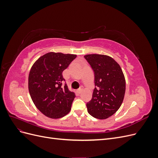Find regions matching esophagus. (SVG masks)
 Listing matches in <instances>:
<instances>
[{
  "label": "esophagus",
  "instance_id": "obj_1",
  "mask_svg": "<svg viewBox=\"0 0 158 158\" xmlns=\"http://www.w3.org/2000/svg\"><path fill=\"white\" fill-rule=\"evenodd\" d=\"M82 88H81L78 89L77 91H76V93H77V94L80 95L81 93H82Z\"/></svg>",
  "mask_w": 158,
  "mask_h": 158
}]
</instances>
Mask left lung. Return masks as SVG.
I'll use <instances>...</instances> for the list:
<instances>
[{
	"instance_id": "8db88e82",
	"label": "left lung",
	"mask_w": 158,
	"mask_h": 158,
	"mask_svg": "<svg viewBox=\"0 0 158 158\" xmlns=\"http://www.w3.org/2000/svg\"><path fill=\"white\" fill-rule=\"evenodd\" d=\"M94 72L95 88L86 103L92 117L106 119L121 107L125 94V78L121 66L111 56L92 54L84 56Z\"/></svg>"
}]
</instances>
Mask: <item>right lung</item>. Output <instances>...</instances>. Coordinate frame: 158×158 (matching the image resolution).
<instances>
[{
	"mask_svg": "<svg viewBox=\"0 0 158 158\" xmlns=\"http://www.w3.org/2000/svg\"><path fill=\"white\" fill-rule=\"evenodd\" d=\"M76 55L50 52L33 64L28 77V88L33 103L45 116L61 118L71 109L75 94L63 84V72Z\"/></svg>",
	"mask_w": 158,
	"mask_h": 158,
	"instance_id": "1",
	"label": "right lung"
}]
</instances>
